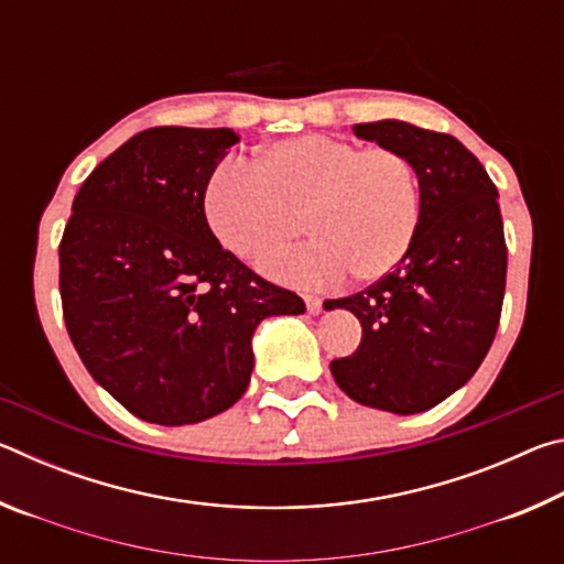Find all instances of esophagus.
Segmentation results:
<instances>
[{
	"label": "esophagus",
	"mask_w": 564,
	"mask_h": 564,
	"mask_svg": "<svg viewBox=\"0 0 564 564\" xmlns=\"http://www.w3.org/2000/svg\"><path fill=\"white\" fill-rule=\"evenodd\" d=\"M303 301H305V308H308V313H313V316L321 313L323 301L318 299V295H303Z\"/></svg>",
	"instance_id": "esophagus-1"
}]
</instances>
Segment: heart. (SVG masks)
Listing matches in <instances>:
<instances>
[{
    "label": "heart",
    "mask_w": 564,
    "mask_h": 564,
    "mask_svg": "<svg viewBox=\"0 0 564 564\" xmlns=\"http://www.w3.org/2000/svg\"><path fill=\"white\" fill-rule=\"evenodd\" d=\"M204 206L218 241L243 259L288 245L305 223L311 245L270 251L259 265L275 281L318 289L346 273L370 283L393 271L415 241L423 194L403 151L305 133L263 147L253 166L218 164Z\"/></svg>",
    "instance_id": "b5f03b06"
}]
</instances>
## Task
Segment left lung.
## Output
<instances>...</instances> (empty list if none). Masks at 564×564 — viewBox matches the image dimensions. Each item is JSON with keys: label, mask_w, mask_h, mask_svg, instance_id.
<instances>
[{"label": "left lung", "mask_w": 564, "mask_h": 564, "mask_svg": "<svg viewBox=\"0 0 564 564\" xmlns=\"http://www.w3.org/2000/svg\"><path fill=\"white\" fill-rule=\"evenodd\" d=\"M352 131L413 161L423 216L395 271L323 303L348 308L362 326L358 350L333 360L330 373L360 405L423 413L475 376L498 333L508 273L498 188L451 133L395 119Z\"/></svg>", "instance_id": "8db88e82"}]
</instances>
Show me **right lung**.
<instances>
[{
	"mask_svg": "<svg viewBox=\"0 0 564 564\" xmlns=\"http://www.w3.org/2000/svg\"><path fill=\"white\" fill-rule=\"evenodd\" d=\"M234 129L154 127L91 171L59 243L64 323L91 378L147 423L191 425L231 408L251 338L303 299L218 243L204 196Z\"/></svg>",
	"mask_w": 564,
	"mask_h": 564,
	"instance_id": "right-lung-1",
	"label": "right lung"
}]
</instances>
